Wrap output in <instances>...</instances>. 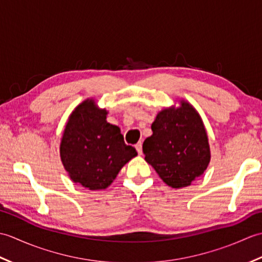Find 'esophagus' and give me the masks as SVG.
Listing matches in <instances>:
<instances>
[{
	"instance_id": "esophagus-1",
	"label": "esophagus",
	"mask_w": 262,
	"mask_h": 262,
	"mask_svg": "<svg viewBox=\"0 0 262 262\" xmlns=\"http://www.w3.org/2000/svg\"><path fill=\"white\" fill-rule=\"evenodd\" d=\"M135 147L137 149V153L138 154H142L143 153V144H142V142H138L136 145H135Z\"/></svg>"
}]
</instances>
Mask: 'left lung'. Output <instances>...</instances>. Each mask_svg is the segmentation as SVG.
<instances>
[{
    "label": "left lung",
    "mask_w": 262,
    "mask_h": 262,
    "mask_svg": "<svg viewBox=\"0 0 262 262\" xmlns=\"http://www.w3.org/2000/svg\"><path fill=\"white\" fill-rule=\"evenodd\" d=\"M153 135L143 143L146 162L172 188L190 186L207 169L208 138L197 111L188 102L164 109L152 124Z\"/></svg>",
    "instance_id": "obj_1"
}]
</instances>
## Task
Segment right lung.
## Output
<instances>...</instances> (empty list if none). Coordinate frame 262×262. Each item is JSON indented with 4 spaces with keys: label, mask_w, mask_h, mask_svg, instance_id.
<instances>
[{
    "label": "right lung",
    "mask_w": 262,
    "mask_h": 262,
    "mask_svg": "<svg viewBox=\"0 0 262 262\" xmlns=\"http://www.w3.org/2000/svg\"><path fill=\"white\" fill-rule=\"evenodd\" d=\"M105 118L107 111L86 100L72 113L60 142L65 170L75 183L90 190L107 188L137 155L134 147L125 144L119 127Z\"/></svg>",
    "instance_id": "1"
}]
</instances>
